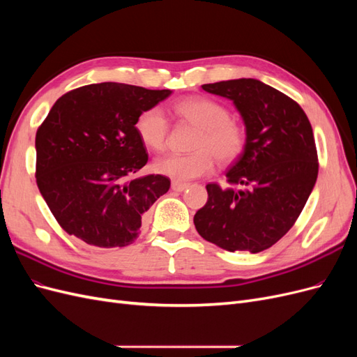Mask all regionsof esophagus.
Listing matches in <instances>:
<instances>
[{"mask_svg":"<svg viewBox=\"0 0 357 357\" xmlns=\"http://www.w3.org/2000/svg\"><path fill=\"white\" fill-rule=\"evenodd\" d=\"M171 188H172V190H176V192H183V190L189 188V185H188V183L172 181V183H171Z\"/></svg>","mask_w":357,"mask_h":357,"instance_id":"34e87169","label":"esophagus"}]
</instances>
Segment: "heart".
<instances>
[{
	"instance_id": "obj_1",
	"label": "heart",
	"mask_w": 357,
	"mask_h": 357,
	"mask_svg": "<svg viewBox=\"0 0 357 357\" xmlns=\"http://www.w3.org/2000/svg\"><path fill=\"white\" fill-rule=\"evenodd\" d=\"M176 113L201 129L193 144L197 152L158 159L155 169L159 174L176 181H189L210 174L215 159L226 165L243 153L245 132L238 123L231 121L225 105L208 98L192 96L176 104ZM135 131L143 144L155 152H162L167 147L168 121L159 107L147 109L137 117Z\"/></svg>"
}]
</instances>
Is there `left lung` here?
<instances>
[{
    "label": "left lung",
    "mask_w": 357,
    "mask_h": 357,
    "mask_svg": "<svg viewBox=\"0 0 357 357\" xmlns=\"http://www.w3.org/2000/svg\"><path fill=\"white\" fill-rule=\"evenodd\" d=\"M202 89L234 102L245 146L226 172L236 188L207 185L208 201L193 223L204 240L228 252L266 250L294 226L316 185L311 123L298 102L261 80H226Z\"/></svg>",
    "instance_id": "left-lung-1"
}]
</instances>
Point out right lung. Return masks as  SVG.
Wrapping results in <instances>:
<instances>
[{
    "label": "right lung",
    "instance_id": "right-lung-1",
    "mask_svg": "<svg viewBox=\"0 0 357 357\" xmlns=\"http://www.w3.org/2000/svg\"><path fill=\"white\" fill-rule=\"evenodd\" d=\"M125 83L74 89L53 104L36 135L37 186L61 228L89 245L134 243L144 213L168 192L147 164L137 117L171 95Z\"/></svg>",
    "mask_w": 357,
    "mask_h": 357
}]
</instances>
